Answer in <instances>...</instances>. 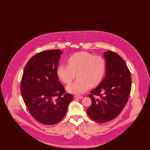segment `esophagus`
Masks as SVG:
<instances>
[{
  "mask_svg": "<svg viewBox=\"0 0 150 150\" xmlns=\"http://www.w3.org/2000/svg\"><path fill=\"white\" fill-rule=\"evenodd\" d=\"M75 97V98H79V99H81V98H83V96H74Z\"/></svg>",
  "mask_w": 150,
  "mask_h": 150,
  "instance_id": "34e87169",
  "label": "esophagus"
}]
</instances>
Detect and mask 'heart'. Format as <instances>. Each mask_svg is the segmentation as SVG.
Wrapping results in <instances>:
<instances>
[{"label":"heart","mask_w":150,"mask_h":150,"mask_svg":"<svg viewBox=\"0 0 150 150\" xmlns=\"http://www.w3.org/2000/svg\"><path fill=\"white\" fill-rule=\"evenodd\" d=\"M69 66L60 64L57 67L58 77L69 84L77 75L78 80L66 86L68 92L79 94L86 92L90 86H98L104 78L106 62L100 56H93L86 52L73 54L67 59Z\"/></svg>","instance_id":"obj_1"}]
</instances>
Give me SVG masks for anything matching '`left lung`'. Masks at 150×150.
<instances>
[{"label":"left lung","mask_w":150,"mask_h":150,"mask_svg":"<svg viewBox=\"0 0 150 150\" xmlns=\"http://www.w3.org/2000/svg\"><path fill=\"white\" fill-rule=\"evenodd\" d=\"M106 61V75L100 84L91 92V107L88 116L99 123L114 119L125 106L130 93L132 78L124 60L116 53H103ZM96 97H95V96Z\"/></svg>","instance_id":"left-lung-1"}]
</instances>
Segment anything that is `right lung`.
<instances>
[{"mask_svg":"<svg viewBox=\"0 0 150 150\" xmlns=\"http://www.w3.org/2000/svg\"><path fill=\"white\" fill-rule=\"evenodd\" d=\"M62 52L45 50L31 57L25 66L21 82V95L30 113L36 120L47 125L64 117L73 100L57 76Z\"/></svg>","mask_w":150,"mask_h":150,"instance_id":"1","label":"right lung"}]
</instances>
